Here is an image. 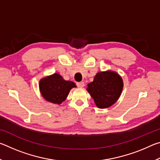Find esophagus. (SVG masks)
<instances>
[{
  "instance_id": "esophagus-1",
  "label": "esophagus",
  "mask_w": 160,
  "mask_h": 160,
  "mask_svg": "<svg viewBox=\"0 0 160 160\" xmlns=\"http://www.w3.org/2000/svg\"><path fill=\"white\" fill-rule=\"evenodd\" d=\"M76 85H77L78 88H83L84 85H85V83H84L83 82H77Z\"/></svg>"
}]
</instances>
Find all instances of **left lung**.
Instances as JSON below:
<instances>
[{
    "mask_svg": "<svg viewBox=\"0 0 160 160\" xmlns=\"http://www.w3.org/2000/svg\"><path fill=\"white\" fill-rule=\"evenodd\" d=\"M87 90L100 109L109 107L117 101L123 90V80L115 72H98Z\"/></svg>",
    "mask_w": 160,
    "mask_h": 160,
    "instance_id": "1",
    "label": "left lung"
}]
</instances>
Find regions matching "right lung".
I'll use <instances>...</instances> for the list:
<instances>
[{
	"instance_id": "1",
	"label": "right lung",
	"mask_w": 160,
	"mask_h": 160,
	"mask_svg": "<svg viewBox=\"0 0 160 160\" xmlns=\"http://www.w3.org/2000/svg\"><path fill=\"white\" fill-rule=\"evenodd\" d=\"M74 82L65 80L58 73L42 79L39 82L40 92L47 101L60 104L66 100L70 90L75 88Z\"/></svg>"
}]
</instances>
